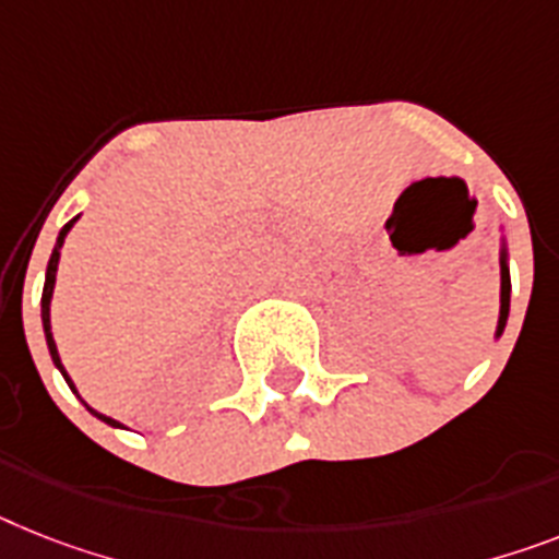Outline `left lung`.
<instances>
[{
  "mask_svg": "<svg viewBox=\"0 0 559 559\" xmlns=\"http://www.w3.org/2000/svg\"><path fill=\"white\" fill-rule=\"evenodd\" d=\"M509 299H511V276H509V265H506V253H502V262H500V322H497V334H502V329H506V320H509Z\"/></svg>",
  "mask_w": 559,
  "mask_h": 559,
  "instance_id": "obj_1",
  "label": "left lung"
}]
</instances>
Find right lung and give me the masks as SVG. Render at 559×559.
Returning <instances> with one entry per match:
<instances>
[{
  "label": "right lung",
  "instance_id": "1",
  "mask_svg": "<svg viewBox=\"0 0 559 559\" xmlns=\"http://www.w3.org/2000/svg\"><path fill=\"white\" fill-rule=\"evenodd\" d=\"M76 219H80V216H76ZM76 219H71V223H68V225H64L62 230H59L57 248H53V253H50V262H48V274H45V290H41V325H45V340H48L50 357H53V362H57V368H59V371H62V377H64V380H68V385H71V389H73V382H71V377H68V373H64L62 359H59V352H57V343H53V334H50V297H53V283H57L59 248H62L64 237H68V230L73 228V223H76ZM73 391H76V389H73ZM87 412H91V414H96L94 408H87ZM96 417H99V419H105V423H108V426H119L117 419L105 417V414H96Z\"/></svg>",
  "mask_w": 559,
  "mask_h": 559
}]
</instances>
